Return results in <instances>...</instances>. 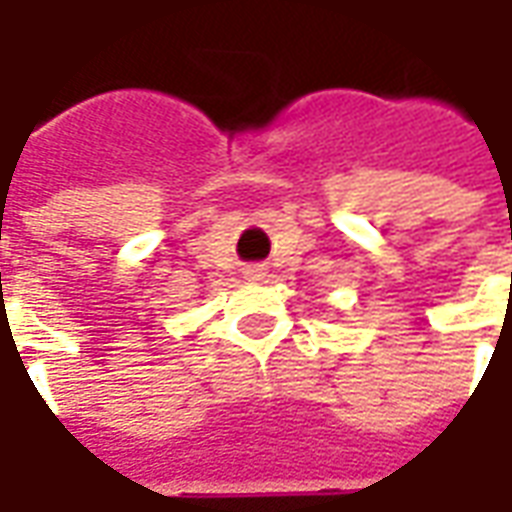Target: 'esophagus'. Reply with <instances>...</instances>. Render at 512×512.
Listing matches in <instances>:
<instances>
[{
  "label": "esophagus",
  "mask_w": 512,
  "mask_h": 512,
  "mask_svg": "<svg viewBox=\"0 0 512 512\" xmlns=\"http://www.w3.org/2000/svg\"><path fill=\"white\" fill-rule=\"evenodd\" d=\"M244 277L249 279V282H257V279H263L266 277V268H260V266H249L244 271Z\"/></svg>",
  "instance_id": "1"
}]
</instances>
